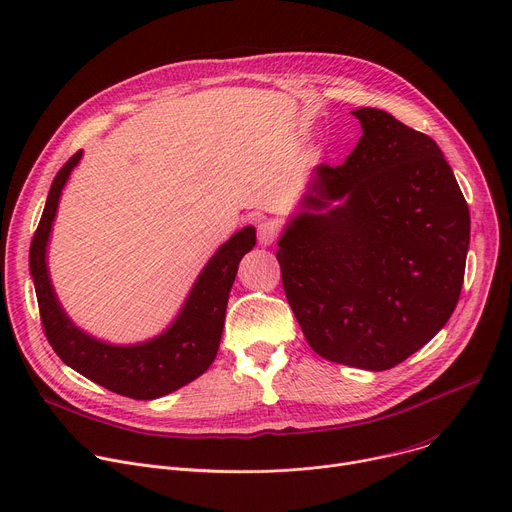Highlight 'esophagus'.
Wrapping results in <instances>:
<instances>
[{
    "mask_svg": "<svg viewBox=\"0 0 512 512\" xmlns=\"http://www.w3.org/2000/svg\"><path fill=\"white\" fill-rule=\"evenodd\" d=\"M256 233H258V242L262 246H270V244H274V240H277L279 227H277V223H272V221H260L258 227H256Z\"/></svg>",
    "mask_w": 512,
    "mask_h": 512,
    "instance_id": "34e87169",
    "label": "esophagus"
}]
</instances>
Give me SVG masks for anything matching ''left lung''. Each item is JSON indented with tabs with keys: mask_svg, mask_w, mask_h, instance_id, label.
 <instances>
[{
	"mask_svg": "<svg viewBox=\"0 0 512 512\" xmlns=\"http://www.w3.org/2000/svg\"><path fill=\"white\" fill-rule=\"evenodd\" d=\"M340 166L320 164L279 240L287 301L320 357L385 371L451 318L469 248V209L443 151L379 108ZM332 200L343 205L329 209Z\"/></svg>",
	"mask_w": 512,
	"mask_h": 512,
	"instance_id": "obj_1",
	"label": "left lung"
}]
</instances>
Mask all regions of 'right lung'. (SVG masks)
I'll use <instances>...</instances> for the list:
<instances>
[{
  "label": "right lung",
  "instance_id": "obj_1",
  "mask_svg": "<svg viewBox=\"0 0 512 512\" xmlns=\"http://www.w3.org/2000/svg\"><path fill=\"white\" fill-rule=\"evenodd\" d=\"M80 157L82 151L73 153L57 172L30 244V272L45 336L65 365L94 383L133 400L162 398L203 375L215 361L229 291L240 260L256 244V231L246 227L217 250L196 279L184 309L168 332L139 346H112L94 340L77 330L63 313L45 260L61 190Z\"/></svg>",
  "mask_w": 512,
  "mask_h": 512
}]
</instances>
